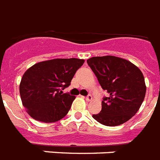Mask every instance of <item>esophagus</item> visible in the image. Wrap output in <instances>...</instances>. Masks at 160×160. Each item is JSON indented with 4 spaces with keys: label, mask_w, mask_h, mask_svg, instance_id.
<instances>
[{
    "label": "esophagus",
    "mask_w": 160,
    "mask_h": 160,
    "mask_svg": "<svg viewBox=\"0 0 160 160\" xmlns=\"http://www.w3.org/2000/svg\"><path fill=\"white\" fill-rule=\"evenodd\" d=\"M85 100H87V101H90V100H92V96L91 95H88L86 97H85Z\"/></svg>",
    "instance_id": "1"
}]
</instances>
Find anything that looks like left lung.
<instances>
[{"instance_id":"left-lung-1","label":"left lung","mask_w":160,"mask_h":160,"mask_svg":"<svg viewBox=\"0 0 160 160\" xmlns=\"http://www.w3.org/2000/svg\"><path fill=\"white\" fill-rule=\"evenodd\" d=\"M89 66L108 97L93 118L106 126H117L130 119L144 101L146 86L141 70L130 61L106 55L87 60Z\"/></svg>"}]
</instances>
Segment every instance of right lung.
Returning a JSON list of instances; mask_svg holds the SVG:
<instances>
[{
    "label": "right lung",
    "mask_w": 160,
    "mask_h": 160,
    "mask_svg": "<svg viewBox=\"0 0 160 160\" xmlns=\"http://www.w3.org/2000/svg\"><path fill=\"white\" fill-rule=\"evenodd\" d=\"M84 60L54 59L39 62L21 78L20 95L23 106L33 119L45 123L60 120L67 114L75 95L63 93Z\"/></svg>",
    "instance_id": "obj_1"
}]
</instances>
